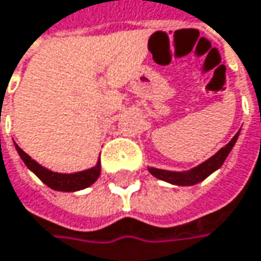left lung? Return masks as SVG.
I'll list each match as a JSON object with an SVG mask.
<instances>
[{"mask_svg": "<svg viewBox=\"0 0 261 261\" xmlns=\"http://www.w3.org/2000/svg\"><path fill=\"white\" fill-rule=\"evenodd\" d=\"M238 137H239V131L234 134V137L225 145L224 148H221L217 154L212 155L211 158H207L206 161H203L199 166L193 167L191 170H187V172H172V170H163V169H155V167H148V170L155 178L166 180V182L173 184V185H180V187L196 185V184H199L201 180H204L211 173H214L215 170H218L224 164L225 158L228 156L230 151L233 149Z\"/></svg>", "mask_w": 261, "mask_h": 261, "instance_id": "8db88e82", "label": "left lung"}]
</instances>
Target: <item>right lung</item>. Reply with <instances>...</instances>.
<instances>
[{"label": "right lung", "mask_w": 261, "mask_h": 261, "mask_svg": "<svg viewBox=\"0 0 261 261\" xmlns=\"http://www.w3.org/2000/svg\"><path fill=\"white\" fill-rule=\"evenodd\" d=\"M16 151L20 155L22 161L25 163V166L36 173L38 179L46 184L49 188L57 190V191H64V193H73V191H79L83 188H88L89 185H92L101 173V164L100 160L97 161V164L91 169H86L82 172H76V173H58V172H52L46 167H43L41 164H38L36 160H33L27 152H23L16 143Z\"/></svg>", "instance_id": "obj_1"}]
</instances>
